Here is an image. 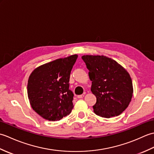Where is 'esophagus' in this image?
Masks as SVG:
<instances>
[{
	"mask_svg": "<svg viewBox=\"0 0 154 154\" xmlns=\"http://www.w3.org/2000/svg\"><path fill=\"white\" fill-rule=\"evenodd\" d=\"M84 97V94H80V95H77L78 99H81V98Z\"/></svg>",
	"mask_w": 154,
	"mask_h": 154,
	"instance_id": "34e87169",
	"label": "esophagus"
}]
</instances>
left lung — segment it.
<instances>
[{
    "label": "left lung",
    "instance_id": "obj_1",
    "mask_svg": "<svg viewBox=\"0 0 154 154\" xmlns=\"http://www.w3.org/2000/svg\"><path fill=\"white\" fill-rule=\"evenodd\" d=\"M97 97L94 112L104 118L119 116L128 106L133 95L130 75L122 65L104 55H83Z\"/></svg>",
    "mask_w": 154,
    "mask_h": 154
}]
</instances>
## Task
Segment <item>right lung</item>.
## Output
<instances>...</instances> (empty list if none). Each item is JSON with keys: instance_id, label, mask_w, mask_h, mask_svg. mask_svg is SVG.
<instances>
[{"instance_id": "obj_1", "label": "right lung", "mask_w": 154, "mask_h": 154, "mask_svg": "<svg viewBox=\"0 0 154 154\" xmlns=\"http://www.w3.org/2000/svg\"><path fill=\"white\" fill-rule=\"evenodd\" d=\"M78 55H72L42 65L32 72L27 93L31 106L43 119L60 120L73 108V93L69 89L70 73Z\"/></svg>"}]
</instances>
